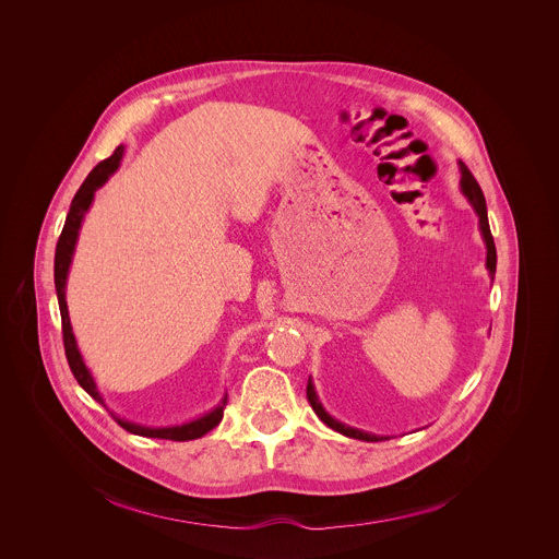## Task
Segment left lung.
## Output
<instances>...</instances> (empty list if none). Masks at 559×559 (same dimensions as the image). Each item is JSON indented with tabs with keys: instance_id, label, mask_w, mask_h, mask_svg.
<instances>
[{
	"instance_id": "8db88e82",
	"label": "left lung",
	"mask_w": 559,
	"mask_h": 559,
	"mask_svg": "<svg viewBox=\"0 0 559 559\" xmlns=\"http://www.w3.org/2000/svg\"><path fill=\"white\" fill-rule=\"evenodd\" d=\"M459 169H461V191L463 195L469 200V204L474 206L476 215H478L479 235L484 239L486 245V269H488V275L490 280L495 277V269H497V251H495V240L490 235V226H488V215H486V200H484V193L479 189L478 180L474 178V174L467 169V165L463 160H459ZM308 400L314 408V413L319 415L320 419L333 428L335 432L344 435V437H353V439H359V441H385L390 437H379V435H372V432H364L359 428H353V426H346L342 421H337L335 417H331L324 406L320 404L319 396H317V390H314V383H312V377L308 381Z\"/></svg>"
}]
</instances>
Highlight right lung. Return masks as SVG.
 Segmentation results:
<instances>
[{
  "label": "right lung",
  "instance_id": "1",
  "mask_svg": "<svg viewBox=\"0 0 559 559\" xmlns=\"http://www.w3.org/2000/svg\"><path fill=\"white\" fill-rule=\"evenodd\" d=\"M124 155V146H118L114 151V155L109 159L100 160L90 174L87 178L83 180V185L80 187V191L75 193L73 202H71V211L67 215V222H64V228H62V235L58 240V247H56V262H53V277H56V293H58V304H60V314H62V335H64V350H67V359H69V366L78 379L81 388L96 400L100 404L103 396L98 394V388L94 383V377L90 374L83 357H81L80 348H78V340H75V333H73V326H71V319H69V306H67V280H69V269H71V262H73V253H75V245L80 239L81 222L85 217V213L90 211L92 206V200H94V193L96 189H100L109 176L120 167V160ZM226 402H228V394L222 399V402L211 408L209 413H204L202 417H195L191 421H185V424H176V426H159V428H153V426H142V424H133L124 417H118L116 413L114 419L124 428L129 430L131 435H140V437H153V439H169V441H191V439H200L204 437L209 430H213L222 417H224V408H226Z\"/></svg>",
  "mask_w": 559,
  "mask_h": 559
}]
</instances>
